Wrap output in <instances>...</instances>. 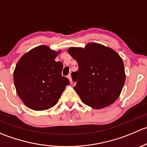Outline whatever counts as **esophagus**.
I'll use <instances>...</instances> for the list:
<instances>
[{"mask_svg": "<svg viewBox=\"0 0 147 147\" xmlns=\"http://www.w3.org/2000/svg\"><path fill=\"white\" fill-rule=\"evenodd\" d=\"M67 78H68V79H69V82H72V77H71V75H67Z\"/></svg>", "mask_w": 147, "mask_h": 147, "instance_id": "obj_1", "label": "esophagus"}]
</instances>
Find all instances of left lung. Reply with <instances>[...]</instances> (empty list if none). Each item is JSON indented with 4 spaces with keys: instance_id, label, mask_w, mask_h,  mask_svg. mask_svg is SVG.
Here are the masks:
<instances>
[{
    "instance_id": "1",
    "label": "left lung",
    "mask_w": 147,
    "mask_h": 147,
    "mask_svg": "<svg viewBox=\"0 0 147 147\" xmlns=\"http://www.w3.org/2000/svg\"><path fill=\"white\" fill-rule=\"evenodd\" d=\"M68 53L78 63V70L71 75L83 103L99 109L117 100L126 76L122 60L115 50L91 42L84 48L70 47Z\"/></svg>"
}]
</instances>
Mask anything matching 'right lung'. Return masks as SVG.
Masks as SVG:
<instances>
[{
  "label": "right lung",
  "mask_w": 147,
  "mask_h": 147,
  "mask_svg": "<svg viewBox=\"0 0 147 147\" xmlns=\"http://www.w3.org/2000/svg\"><path fill=\"white\" fill-rule=\"evenodd\" d=\"M59 53L47 46H38L18 62L13 73L15 87L28 107L36 111L53 107L70 84L62 76V62L55 60Z\"/></svg>",
  "instance_id": "1"
}]
</instances>
